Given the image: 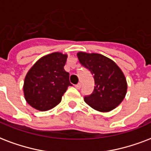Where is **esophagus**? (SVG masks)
Wrapping results in <instances>:
<instances>
[{"label":"esophagus","instance_id":"esophagus-1","mask_svg":"<svg viewBox=\"0 0 151 151\" xmlns=\"http://www.w3.org/2000/svg\"><path fill=\"white\" fill-rule=\"evenodd\" d=\"M81 87V83H78L77 85H75V88H78V89H80Z\"/></svg>","mask_w":151,"mask_h":151}]
</instances>
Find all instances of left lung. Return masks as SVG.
Listing matches in <instances>:
<instances>
[{"mask_svg": "<svg viewBox=\"0 0 151 151\" xmlns=\"http://www.w3.org/2000/svg\"><path fill=\"white\" fill-rule=\"evenodd\" d=\"M79 62L94 78L93 92L84 97L86 103L99 111H110L121 103L127 93L126 78L120 68L100 54L78 53Z\"/></svg>", "mask_w": 151, "mask_h": 151, "instance_id": "8db88e82", "label": "left lung"}]
</instances>
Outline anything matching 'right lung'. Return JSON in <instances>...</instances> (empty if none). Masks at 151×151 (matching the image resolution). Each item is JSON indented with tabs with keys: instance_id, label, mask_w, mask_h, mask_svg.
Listing matches in <instances>:
<instances>
[{
	"instance_id": "1",
	"label": "right lung",
	"mask_w": 151,
	"mask_h": 151,
	"mask_svg": "<svg viewBox=\"0 0 151 151\" xmlns=\"http://www.w3.org/2000/svg\"><path fill=\"white\" fill-rule=\"evenodd\" d=\"M67 55L55 52L35 63L25 77V100L34 109L47 111L60 103L68 86L72 85L64 70Z\"/></svg>"
}]
</instances>
